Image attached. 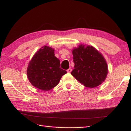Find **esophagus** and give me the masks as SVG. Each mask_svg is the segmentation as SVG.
I'll return each mask as SVG.
<instances>
[{
  "instance_id": "1",
  "label": "esophagus",
  "mask_w": 131,
  "mask_h": 131,
  "mask_svg": "<svg viewBox=\"0 0 131 131\" xmlns=\"http://www.w3.org/2000/svg\"><path fill=\"white\" fill-rule=\"evenodd\" d=\"M71 71H72V69H70V68H69L68 70H67V72H68V73L71 72Z\"/></svg>"
}]
</instances>
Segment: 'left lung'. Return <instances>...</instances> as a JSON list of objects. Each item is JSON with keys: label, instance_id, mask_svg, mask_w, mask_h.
Listing matches in <instances>:
<instances>
[{"label": "left lung", "instance_id": "obj_1", "mask_svg": "<svg viewBox=\"0 0 131 131\" xmlns=\"http://www.w3.org/2000/svg\"><path fill=\"white\" fill-rule=\"evenodd\" d=\"M72 53L75 66L71 74L81 84L93 88L105 81L108 72L107 63L95 48L81 44Z\"/></svg>", "mask_w": 131, "mask_h": 131}]
</instances>
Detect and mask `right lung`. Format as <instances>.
<instances>
[{"instance_id": "add662e5", "label": "right lung", "mask_w": 131, "mask_h": 131, "mask_svg": "<svg viewBox=\"0 0 131 131\" xmlns=\"http://www.w3.org/2000/svg\"><path fill=\"white\" fill-rule=\"evenodd\" d=\"M54 50L43 46L30 61L27 74L33 86L43 91L55 87L67 72L60 68V60L54 56Z\"/></svg>"}]
</instances>
